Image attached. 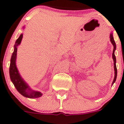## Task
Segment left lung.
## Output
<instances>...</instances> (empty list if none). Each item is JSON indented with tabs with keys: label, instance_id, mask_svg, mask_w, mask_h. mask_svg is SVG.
<instances>
[{
	"label": "left lung",
	"instance_id": "obj_1",
	"mask_svg": "<svg viewBox=\"0 0 124 124\" xmlns=\"http://www.w3.org/2000/svg\"><path fill=\"white\" fill-rule=\"evenodd\" d=\"M110 40H111V43L113 44V45L114 46V49H113V61H114V71H115V75H114V81L113 82V84H114V82L116 81V78H117V68H116V56H115V54H114V51L116 50V43L114 41V39H113V33H111L110 34Z\"/></svg>",
	"mask_w": 124,
	"mask_h": 124
}]
</instances>
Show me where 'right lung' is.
<instances>
[{
    "mask_svg": "<svg viewBox=\"0 0 124 124\" xmlns=\"http://www.w3.org/2000/svg\"><path fill=\"white\" fill-rule=\"evenodd\" d=\"M22 39H23V34L19 36V37L16 40L14 46L15 49L11 55V61H10V76L11 81L13 83L14 85L17 89V91L24 97L33 99V98H38L41 97L42 93L39 92L33 91L30 89L27 84L24 82L23 78L21 77L20 75L18 73V70L16 66V58L17 53V46L21 43Z\"/></svg>",
    "mask_w": 124,
    "mask_h": 124,
    "instance_id": "right-lung-1",
    "label": "right lung"
}]
</instances>
